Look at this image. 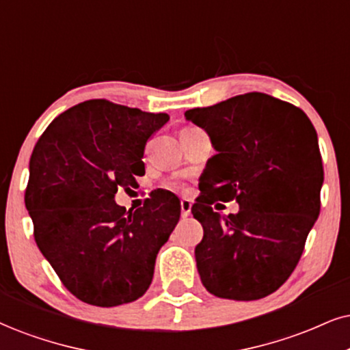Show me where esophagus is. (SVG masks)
<instances>
[{"instance_id":"esophagus-1","label":"esophagus","mask_w":350,"mask_h":350,"mask_svg":"<svg viewBox=\"0 0 350 350\" xmlns=\"http://www.w3.org/2000/svg\"><path fill=\"white\" fill-rule=\"evenodd\" d=\"M191 208H193V202L187 200V198H183L182 200V215L183 217H188V215L191 214Z\"/></svg>"}]
</instances>
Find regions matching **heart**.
I'll list each match as a JSON object with an SVG mask.
<instances>
[{
  "mask_svg": "<svg viewBox=\"0 0 350 350\" xmlns=\"http://www.w3.org/2000/svg\"><path fill=\"white\" fill-rule=\"evenodd\" d=\"M180 187V185L178 183H170V185H168V188H172V189H176V188H178Z\"/></svg>",
  "mask_w": 350,
  "mask_h": 350,
  "instance_id": "heart-1",
  "label": "heart"
}]
</instances>
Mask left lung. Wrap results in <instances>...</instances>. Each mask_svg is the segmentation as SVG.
<instances>
[{
  "label": "left lung",
  "instance_id": "8db88e82",
  "mask_svg": "<svg viewBox=\"0 0 350 350\" xmlns=\"http://www.w3.org/2000/svg\"><path fill=\"white\" fill-rule=\"evenodd\" d=\"M185 116L206 129L217 154L201 176L191 213L204 228L195 256L202 286L228 300L273 294L294 273L321 208L318 136L304 110L261 92ZM237 200V215L215 213Z\"/></svg>",
  "mask_w": 350,
  "mask_h": 350
}]
</instances>
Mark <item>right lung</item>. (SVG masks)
Listing matches in <instances>:
<instances>
[{
    "label": "right lung",
    "instance_id": "add662e5",
    "mask_svg": "<svg viewBox=\"0 0 350 350\" xmlns=\"http://www.w3.org/2000/svg\"><path fill=\"white\" fill-rule=\"evenodd\" d=\"M167 122V113L94 98L56 116L32 150L24 201L33 239L63 286L85 304H129L152 282L180 200L157 188L142 208L126 211L115 195L139 187L146 144Z\"/></svg>",
    "mask_w": 350,
    "mask_h": 350
}]
</instances>
